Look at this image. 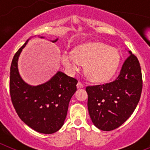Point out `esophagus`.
Instances as JSON below:
<instances>
[{"instance_id": "34e87169", "label": "esophagus", "mask_w": 150, "mask_h": 150, "mask_svg": "<svg viewBox=\"0 0 150 150\" xmlns=\"http://www.w3.org/2000/svg\"><path fill=\"white\" fill-rule=\"evenodd\" d=\"M76 87H77V88H83V87H84V85H83L82 83H80V82H78L77 85H76Z\"/></svg>"}]
</instances>
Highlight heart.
Instances as JSON below:
<instances>
[{
  "label": "heart",
  "instance_id": "b5f03b06",
  "mask_svg": "<svg viewBox=\"0 0 150 150\" xmlns=\"http://www.w3.org/2000/svg\"><path fill=\"white\" fill-rule=\"evenodd\" d=\"M121 55L116 49L100 42L79 45L72 53L63 54L62 63L71 72H76L80 64L86 65L89 80L104 83L113 76L120 63Z\"/></svg>",
  "mask_w": 150,
  "mask_h": 150
}]
</instances>
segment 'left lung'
<instances>
[{"label":"left lung","instance_id":"1","mask_svg":"<svg viewBox=\"0 0 150 150\" xmlns=\"http://www.w3.org/2000/svg\"><path fill=\"white\" fill-rule=\"evenodd\" d=\"M116 80L87 86L88 110L91 121L102 131L119 128L133 113L142 91L141 68L131 51Z\"/></svg>","mask_w":150,"mask_h":150}]
</instances>
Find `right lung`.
<instances>
[{"label": "right lung", "mask_w": 150, "mask_h": 150, "mask_svg": "<svg viewBox=\"0 0 150 150\" xmlns=\"http://www.w3.org/2000/svg\"><path fill=\"white\" fill-rule=\"evenodd\" d=\"M29 40L16 52L12 61L10 76L12 103L22 121L30 128L39 133H55L64 125L69 102L76 92L78 81L58 71L43 84L34 86L26 83L18 73V60ZM57 40L58 38L52 42Z\"/></svg>", "instance_id": "add662e5"}]
</instances>
